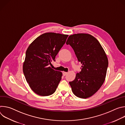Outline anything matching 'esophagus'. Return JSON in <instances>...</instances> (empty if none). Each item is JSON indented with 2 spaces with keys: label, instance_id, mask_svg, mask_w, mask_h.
I'll return each mask as SVG.
<instances>
[{
  "label": "esophagus",
  "instance_id": "obj_1",
  "mask_svg": "<svg viewBox=\"0 0 125 125\" xmlns=\"http://www.w3.org/2000/svg\"><path fill=\"white\" fill-rule=\"evenodd\" d=\"M62 73H63V75L64 76H65L67 75V72H62Z\"/></svg>",
  "mask_w": 125,
  "mask_h": 125
}]
</instances>
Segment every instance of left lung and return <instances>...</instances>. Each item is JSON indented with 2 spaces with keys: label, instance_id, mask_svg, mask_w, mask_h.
<instances>
[{
  "label": "left lung",
  "instance_id": "obj_1",
  "mask_svg": "<svg viewBox=\"0 0 125 125\" xmlns=\"http://www.w3.org/2000/svg\"><path fill=\"white\" fill-rule=\"evenodd\" d=\"M66 44L72 47L78 61L82 64L81 72L74 81L69 82L72 92L78 97H90L105 81L108 66L105 52L99 42L89 34L71 35Z\"/></svg>",
  "mask_w": 125,
  "mask_h": 125
}]
</instances>
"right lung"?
<instances>
[{"mask_svg": "<svg viewBox=\"0 0 125 125\" xmlns=\"http://www.w3.org/2000/svg\"><path fill=\"white\" fill-rule=\"evenodd\" d=\"M68 35L54 32L43 33L29 46L23 64V73L31 90L38 95L54 93L62 73L49 66L65 44Z\"/></svg>", "mask_w": 125, "mask_h": 125, "instance_id": "obj_1", "label": "right lung"}]
</instances>
